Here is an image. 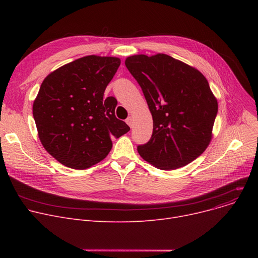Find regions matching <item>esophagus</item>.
I'll use <instances>...</instances> for the list:
<instances>
[{
	"instance_id": "esophagus-1",
	"label": "esophagus",
	"mask_w": 258,
	"mask_h": 258,
	"mask_svg": "<svg viewBox=\"0 0 258 258\" xmlns=\"http://www.w3.org/2000/svg\"><path fill=\"white\" fill-rule=\"evenodd\" d=\"M126 123L132 127L133 124H134V118L132 116H130L127 119H126Z\"/></svg>"
}]
</instances>
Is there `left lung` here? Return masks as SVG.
Instances as JSON below:
<instances>
[{"instance_id": "obj_1", "label": "left lung", "mask_w": 258, "mask_h": 258, "mask_svg": "<svg viewBox=\"0 0 258 258\" xmlns=\"http://www.w3.org/2000/svg\"><path fill=\"white\" fill-rule=\"evenodd\" d=\"M125 66L141 87L154 121L152 138L138 146L139 155L159 169L189 164L208 147L218 114L206 77L163 53L128 56Z\"/></svg>"}]
</instances>
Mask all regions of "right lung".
I'll use <instances>...</instances> for the list:
<instances>
[{
	"label": "right lung",
	"instance_id": "add662e5",
	"mask_svg": "<svg viewBox=\"0 0 258 258\" xmlns=\"http://www.w3.org/2000/svg\"><path fill=\"white\" fill-rule=\"evenodd\" d=\"M120 58L88 55L51 72L33 102V118L45 150L59 163L86 169L112 150V137L130 131L115 116L117 100L103 99Z\"/></svg>",
	"mask_w": 258,
	"mask_h": 258
}]
</instances>
